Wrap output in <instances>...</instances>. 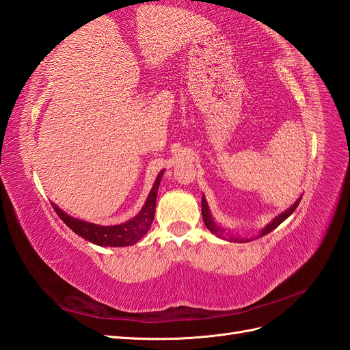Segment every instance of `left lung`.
<instances>
[{
  "mask_svg": "<svg viewBox=\"0 0 350 350\" xmlns=\"http://www.w3.org/2000/svg\"><path fill=\"white\" fill-rule=\"evenodd\" d=\"M299 201L301 200H298L296 201V203L292 206V207H289L288 210L284 211V213H282V215H279L276 219H274L271 224H269L266 228H264L262 230H261V234H260V237H264V235H267V234H270V232L273 230V229H276L283 220H286L288 219L293 211L296 210V207H298V204H299ZM201 215H203V220H204V225L207 226V229L210 230V232H213L215 235H219V237H221V230L215 221H213V219H211V216H210V211H208V207H207V201H206V198L203 197V200H201ZM237 241H239V242H245V241H250V239H238L237 238Z\"/></svg>",
  "mask_w": 350,
  "mask_h": 350,
  "instance_id": "left-lung-1",
  "label": "left lung"
}]
</instances>
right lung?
<instances>
[{"instance_id":"add662e5","label":"right lung","mask_w":350,"mask_h":350,"mask_svg":"<svg viewBox=\"0 0 350 350\" xmlns=\"http://www.w3.org/2000/svg\"><path fill=\"white\" fill-rule=\"evenodd\" d=\"M162 174L163 171L157 175L152 191L149 197H147L146 204L143 206L140 213L134 219L125 221L122 225L99 226L94 224H89V221H83L79 219L70 217L68 215L64 213V211L59 210L55 204L52 206H54V210L57 211L59 219L81 238L102 247H129V245H133V243H135L137 241H140L147 232H149L152 226V221L154 219V210H156L157 188H159V184H161Z\"/></svg>"}]
</instances>
